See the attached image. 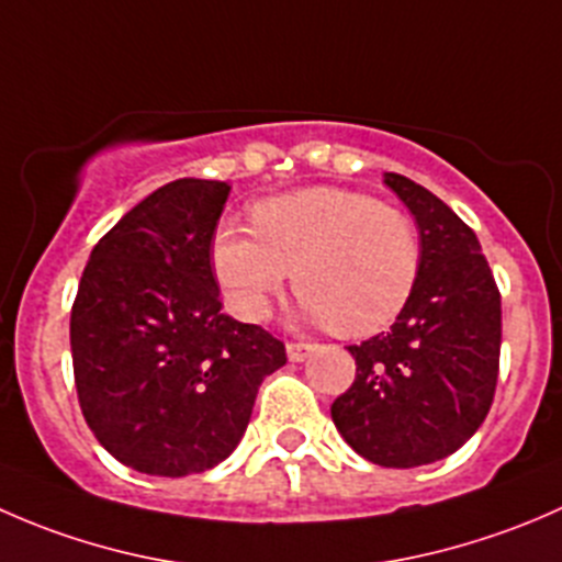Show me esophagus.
<instances>
[{"label":"esophagus","mask_w":562,"mask_h":562,"mask_svg":"<svg viewBox=\"0 0 562 562\" xmlns=\"http://www.w3.org/2000/svg\"><path fill=\"white\" fill-rule=\"evenodd\" d=\"M310 350H313V345L310 342H288V359L304 361L310 356Z\"/></svg>","instance_id":"obj_1"}]
</instances>
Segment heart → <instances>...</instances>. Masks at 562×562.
I'll list each match as a JSON object with an SVG mask.
<instances>
[{"label": "heart", "mask_w": 562, "mask_h": 562, "mask_svg": "<svg viewBox=\"0 0 562 562\" xmlns=\"http://www.w3.org/2000/svg\"><path fill=\"white\" fill-rule=\"evenodd\" d=\"M217 280L239 315L266 317L285 282L307 313L339 337L383 331L422 274L416 220L394 203L342 187H307L252 206V231H214Z\"/></svg>", "instance_id": "b5f03b06"}]
</instances>
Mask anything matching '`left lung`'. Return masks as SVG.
Listing matches in <instances>:
<instances>
[{
	"mask_svg": "<svg viewBox=\"0 0 562 562\" xmlns=\"http://www.w3.org/2000/svg\"><path fill=\"white\" fill-rule=\"evenodd\" d=\"M422 234V274L389 331L348 345L353 386L331 405L350 449L381 468L454 454L490 413L501 372V291L473 228L427 187L386 173Z\"/></svg>",
	"mask_w": 562,
	"mask_h": 562,
	"instance_id": "1",
	"label": "left lung"
}]
</instances>
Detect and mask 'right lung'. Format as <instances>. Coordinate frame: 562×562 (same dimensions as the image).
Listing matches in <instances>:
<instances>
[{"label":"right lung","mask_w":562,"mask_h":562,"mask_svg":"<svg viewBox=\"0 0 562 562\" xmlns=\"http://www.w3.org/2000/svg\"><path fill=\"white\" fill-rule=\"evenodd\" d=\"M225 181L176 179L98 241L70 313L78 405L138 473L181 479L234 454L285 345L223 313L212 239Z\"/></svg>","instance_id":"add662e5"}]
</instances>
